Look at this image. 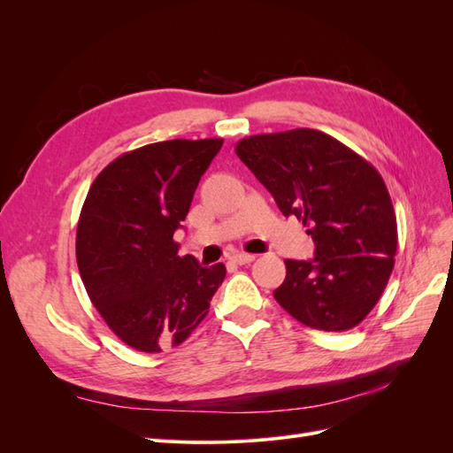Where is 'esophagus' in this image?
Returning a JSON list of instances; mask_svg holds the SVG:
<instances>
[{"mask_svg": "<svg viewBox=\"0 0 453 453\" xmlns=\"http://www.w3.org/2000/svg\"><path fill=\"white\" fill-rule=\"evenodd\" d=\"M230 260H232V263H236V265H250L255 260V255H251V253H234L230 257Z\"/></svg>", "mask_w": 453, "mask_h": 453, "instance_id": "1", "label": "esophagus"}]
</instances>
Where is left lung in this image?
<instances>
[{
  "mask_svg": "<svg viewBox=\"0 0 453 453\" xmlns=\"http://www.w3.org/2000/svg\"><path fill=\"white\" fill-rule=\"evenodd\" d=\"M236 155L315 243L311 260L285 258L273 298L318 331L357 326L386 289L396 253V217L380 172L311 128L250 135Z\"/></svg>",
  "mask_w": 453,
  "mask_h": 453,
  "instance_id": "obj_1",
  "label": "left lung"
}]
</instances>
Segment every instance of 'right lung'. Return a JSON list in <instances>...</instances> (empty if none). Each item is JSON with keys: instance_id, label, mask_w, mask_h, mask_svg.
Segmentation results:
<instances>
[{"instance_id": "add662e5", "label": "right lung", "mask_w": 453, "mask_h": 453, "mask_svg": "<svg viewBox=\"0 0 453 453\" xmlns=\"http://www.w3.org/2000/svg\"><path fill=\"white\" fill-rule=\"evenodd\" d=\"M221 145H143L107 164L88 190L77 225L79 273L107 326L134 349L180 346L225 280L223 263L203 268L193 255H177L173 240Z\"/></svg>"}]
</instances>
